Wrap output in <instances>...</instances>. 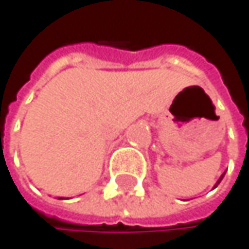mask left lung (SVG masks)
Segmentation results:
<instances>
[{"instance_id": "obj_1", "label": "left lung", "mask_w": 249, "mask_h": 249, "mask_svg": "<svg viewBox=\"0 0 249 249\" xmlns=\"http://www.w3.org/2000/svg\"><path fill=\"white\" fill-rule=\"evenodd\" d=\"M224 175H225V173H222V175H221V178H219V179H217V182L214 184V187H217V184H219V182H221V181H222V178H224Z\"/></svg>"}]
</instances>
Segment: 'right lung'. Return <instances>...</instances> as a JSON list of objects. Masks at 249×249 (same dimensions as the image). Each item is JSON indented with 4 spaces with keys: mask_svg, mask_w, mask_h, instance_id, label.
Returning a JSON list of instances; mask_svg holds the SVG:
<instances>
[{
    "mask_svg": "<svg viewBox=\"0 0 249 249\" xmlns=\"http://www.w3.org/2000/svg\"><path fill=\"white\" fill-rule=\"evenodd\" d=\"M59 199H62V197H59Z\"/></svg>",
    "mask_w": 249,
    "mask_h": 249,
    "instance_id": "add662e5",
    "label": "right lung"
}]
</instances>
